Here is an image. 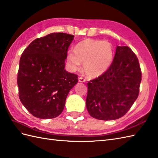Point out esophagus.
Returning <instances> with one entry per match:
<instances>
[{"instance_id":"34e87169","label":"esophagus","mask_w":158,"mask_h":158,"mask_svg":"<svg viewBox=\"0 0 158 158\" xmlns=\"http://www.w3.org/2000/svg\"><path fill=\"white\" fill-rule=\"evenodd\" d=\"M85 79H84L83 77H80L79 78V82H81V83H83V82H85Z\"/></svg>"}]
</instances>
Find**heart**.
I'll return each instance as SVG.
<instances>
[{
    "label": "heart",
    "instance_id": "b5f03b06",
    "mask_svg": "<svg viewBox=\"0 0 158 158\" xmlns=\"http://www.w3.org/2000/svg\"><path fill=\"white\" fill-rule=\"evenodd\" d=\"M114 56L112 44L101 40L85 39L74 48V52L67 54L66 61L71 71L79 70L83 62V69L90 77H97L108 70Z\"/></svg>",
    "mask_w": 158,
    "mask_h": 158
}]
</instances>
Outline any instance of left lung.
I'll return each mask as SVG.
<instances>
[{
	"label": "left lung",
	"instance_id": "1",
	"mask_svg": "<svg viewBox=\"0 0 158 158\" xmlns=\"http://www.w3.org/2000/svg\"><path fill=\"white\" fill-rule=\"evenodd\" d=\"M141 81L138 58L128 46H117L111 65L104 74L87 83L86 107L94 118H121L137 100Z\"/></svg>",
	"mask_w": 158,
	"mask_h": 158
}]
</instances>
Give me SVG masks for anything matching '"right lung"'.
Returning <instances> with one entry per match:
<instances>
[{
  "mask_svg": "<svg viewBox=\"0 0 158 158\" xmlns=\"http://www.w3.org/2000/svg\"><path fill=\"white\" fill-rule=\"evenodd\" d=\"M74 35L52 33L34 40L24 50L17 74L19 97L33 116L56 118L63 111L69 91L78 76L64 69Z\"/></svg>",
  "mask_w": 158,
  "mask_h": 158,
  "instance_id": "add662e5",
  "label": "right lung"
}]
</instances>
